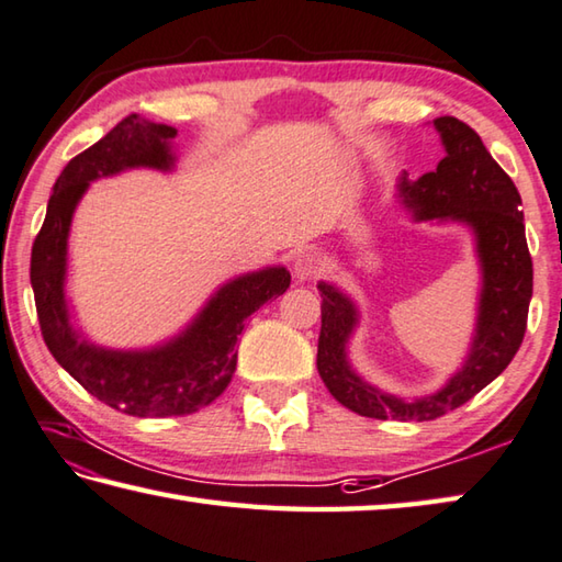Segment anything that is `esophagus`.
Instances as JSON below:
<instances>
[{
    "label": "esophagus",
    "instance_id": "obj_1",
    "mask_svg": "<svg viewBox=\"0 0 562 562\" xmlns=\"http://www.w3.org/2000/svg\"><path fill=\"white\" fill-rule=\"evenodd\" d=\"M322 265H324V260L319 252L304 250L297 255V258H294V274H297V280H312L322 272Z\"/></svg>",
    "mask_w": 562,
    "mask_h": 562
}]
</instances>
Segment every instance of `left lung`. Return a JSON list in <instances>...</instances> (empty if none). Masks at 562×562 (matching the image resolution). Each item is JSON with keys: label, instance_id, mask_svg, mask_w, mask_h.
Listing matches in <instances>:
<instances>
[{"label": "left lung", "instance_id": "8db88e82", "mask_svg": "<svg viewBox=\"0 0 562 562\" xmlns=\"http://www.w3.org/2000/svg\"><path fill=\"white\" fill-rule=\"evenodd\" d=\"M435 127L447 155L417 181L403 177L401 196L417 221H459L476 236L482 294L474 341L462 369L442 391L417 401H403L361 381L346 361V344L359 322L353 302L334 284H316L322 294L316 369L336 401L375 420H435L472 401L512 363L526 334L533 260L526 243L521 193L467 122L445 115L435 120Z\"/></svg>", "mask_w": 562, "mask_h": 562}]
</instances>
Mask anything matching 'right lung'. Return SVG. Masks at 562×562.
<instances>
[{
	"instance_id": "add662e5",
	"label": "right lung",
	"mask_w": 562,
	"mask_h": 562,
	"mask_svg": "<svg viewBox=\"0 0 562 562\" xmlns=\"http://www.w3.org/2000/svg\"><path fill=\"white\" fill-rule=\"evenodd\" d=\"M169 125L127 115L60 171L32 248V288L48 351L98 401L135 417L191 415L226 391L238 363L236 341L248 316L290 288V272L240 274L213 294L177 339L149 351H110L83 339L68 319L64 292L70 218L88 183L122 169H171Z\"/></svg>"
}]
</instances>
